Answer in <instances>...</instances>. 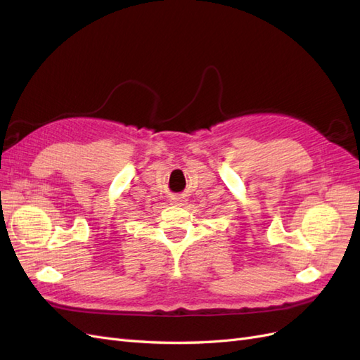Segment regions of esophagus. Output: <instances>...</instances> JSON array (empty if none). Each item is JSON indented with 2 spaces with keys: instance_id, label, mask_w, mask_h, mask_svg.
Wrapping results in <instances>:
<instances>
[{
  "instance_id": "34e87169",
  "label": "esophagus",
  "mask_w": 360,
  "mask_h": 360,
  "mask_svg": "<svg viewBox=\"0 0 360 360\" xmlns=\"http://www.w3.org/2000/svg\"><path fill=\"white\" fill-rule=\"evenodd\" d=\"M171 200H172V202H183V201H184L183 197H174V198H171Z\"/></svg>"
}]
</instances>
